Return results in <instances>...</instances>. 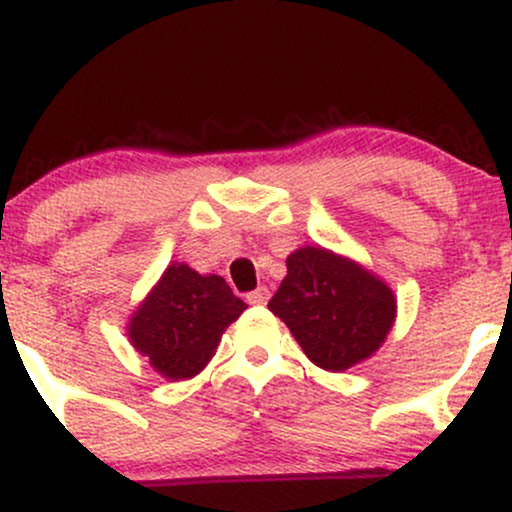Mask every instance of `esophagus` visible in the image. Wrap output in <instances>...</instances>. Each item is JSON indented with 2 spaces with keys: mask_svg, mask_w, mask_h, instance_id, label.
I'll use <instances>...</instances> for the list:
<instances>
[{
  "mask_svg": "<svg viewBox=\"0 0 512 512\" xmlns=\"http://www.w3.org/2000/svg\"><path fill=\"white\" fill-rule=\"evenodd\" d=\"M245 298H248L250 305H264V303L269 301V289H264V286H260V289L250 291Z\"/></svg>",
  "mask_w": 512,
  "mask_h": 512,
  "instance_id": "1",
  "label": "esophagus"
}]
</instances>
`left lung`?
I'll return each instance as SVG.
<instances>
[{
    "instance_id": "left-lung-1",
    "label": "left lung",
    "mask_w": 512,
    "mask_h": 512,
    "mask_svg": "<svg viewBox=\"0 0 512 512\" xmlns=\"http://www.w3.org/2000/svg\"><path fill=\"white\" fill-rule=\"evenodd\" d=\"M267 308L315 366L342 373L383 346L395 325L397 298L351 257L305 245L286 257V276Z\"/></svg>"
}]
</instances>
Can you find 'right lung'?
Listing matches in <instances>:
<instances>
[{"label": "right lung", "mask_w": 512, "mask_h": 512, "mask_svg": "<svg viewBox=\"0 0 512 512\" xmlns=\"http://www.w3.org/2000/svg\"><path fill=\"white\" fill-rule=\"evenodd\" d=\"M248 308L219 274L173 262L127 322V337L161 378L190 380L214 358L223 332Z\"/></svg>", "instance_id": "right-lung-1"}]
</instances>
